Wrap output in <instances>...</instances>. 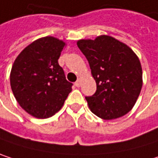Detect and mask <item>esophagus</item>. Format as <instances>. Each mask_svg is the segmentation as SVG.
I'll return each instance as SVG.
<instances>
[{"label":"esophagus","instance_id":"34e87169","mask_svg":"<svg viewBox=\"0 0 158 158\" xmlns=\"http://www.w3.org/2000/svg\"><path fill=\"white\" fill-rule=\"evenodd\" d=\"M80 85H81V80H80V79H78V80L75 82V86H76V87H80Z\"/></svg>","mask_w":158,"mask_h":158}]
</instances>
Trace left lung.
Instances as JSON below:
<instances>
[{"label":"left lung","mask_w":158,"mask_h":158,"mask_svg":"<svg viewBox=\"0 0 158 158\" xmlns=\"http://www.w3.org/2000/svg\"><path fill=\"white\" fill-rule=\"evenodd\" d=\"M77 45L86 56L97 85L96 92L85 97L89 108L104 120L125 115L135 104L142 89L138 56L128 46L109 35L81 39Z\"/></svg>","instance_id":"1"}]
</instances>
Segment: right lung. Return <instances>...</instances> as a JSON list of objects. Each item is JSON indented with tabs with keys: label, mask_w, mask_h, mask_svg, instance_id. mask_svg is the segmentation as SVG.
<instances>
[{
	"label": "right lung",
	"mask_w": 158,
	"mask_h": 158,
	"mask_svg": "<svg viewBox=\"0 0 158 158\" xmlns=\"http://www.w3.org/2000/svg\"><path fill=\"white\" fill-rule=\"evenodd\" d=\"M66 44L46 36L34 41L16 57L10 82L20 106L39 119L53 116L60 110L72 90L58 58Z\"/></svg>",
	"instance_id": "add662e5"
}]
</instances>
